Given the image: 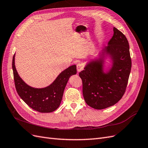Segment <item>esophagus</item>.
Listing matches in <instances>:
<instances>
[{
    "label": "esophagus",
    "mask_w": 148,
    "mask_h": 148,
    "mask_svg": "<svg viewBox=\"0 0 148 148\" xmlns=\"http://www.w3.org/2000/svg\"><path fill=\"white\" fill-rule=\"evenodd\" d=\"M77 69L78 72H79V71H81L83 69V64H81V63H78L77 65Z\"/></svg>",
    "instance_id": "34e87169"
}]
</instances>
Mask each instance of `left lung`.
<instances>
[{"mask_svg":"<svg viewBox=\"0 0 148 148\" xmlns=\"http://www.w3.org/2000/svg\"><path fill=\"white\" fill-rule=\"evenodd\" d=\"M107 56L111 60V66L105 73ZM131 68L128 40L121 31L114 27V35L107 46L99 52L97 58L91 59L79 73L86 104L100 110L117 103L126 90Z\"/></svg>","mask_w":148,"mask_h":148,"instance_id":"left-lung-1","label":"left lung"}]
</instances>
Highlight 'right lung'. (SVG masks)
Here are the masks:
<instances>
[{
  "label": "right lung",
  "instance_id": "add662e5",
  "mask_svg": "<svg viewBox=\"0 0 148 148\" xmlns=\"http://www.w3.org/2000/svg\"><path fill=\"white\" fill-rule=\"evenodd\" d=\"M13 57L12 69L16 91L21 99L31 108L41 113L52 112L60 106L65 88L69 78L77 74V66L71 65L62 71L49 86L35 88L29 86L18 73Z\"/></svg>",
  "mask_w": 148,
  "mask_h": 148
}]
</instances>
